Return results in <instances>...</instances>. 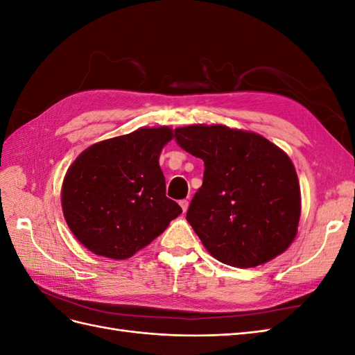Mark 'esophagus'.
<instances>
[{
	"label": "esophagus",
	"mask_w": 355,
	"mask_h": 355,
	"mask_svg": "<svg viewBox=\"0 0 355 355\" xmlns=\"http://www.w3.org/2000/svg\"><path fill=\"white\" fill-rule=\"evenodd\" d=\"M179 204H180V207H182V211L187 213V210H188V207H189V201H188V200H180Z\"/></svg>",
	"instance_id": "esophagus-1"
}]
</instances>
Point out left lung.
I'll return each mask as SVG.
<instances>
[{"instance_id":"left-lung-1","label":"left lung","mask_w":355,"mask_h":355,"mask_svg":"<svg viewBox=\"0 0 355 355\" xmlns=\"http://www.w3.org/2000/svg\"><path fill=\"white\" fill-rule=\"evenodd\" d=\"M176 141L204 161L187 220L218 261L252 268L293 243L300 187L292 159L263 136L223 124L176 128Z\"/></svg>"}]
</instances>
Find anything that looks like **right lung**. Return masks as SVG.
<instances>
[{"mask_svg": "<svg viewBox=\"0 0 355 355\" xmlns=\"http://www.w3.org/2000/svg\"><path fill=\"white\" fill-rule=\"evenodd\" d=\"M173 139L167 125L98 142L75 158L62 184V210L85 249L110 259H128L182 213L166 197L159 154Z\"/></svg>", "mask_w": 355, "mask_h": 355, "instance_id": "obj_1", "label": "right lung"}]
</instances>
